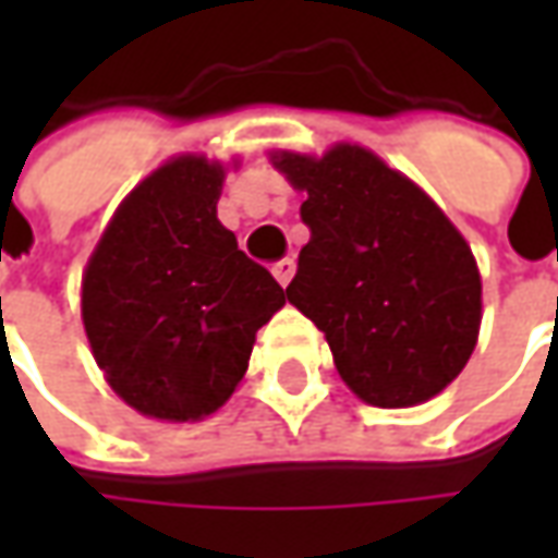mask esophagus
<instances>
[{
	"label": "esophagus",
	"instance_id": "34e87169",
	"mask_svg": "<svg viewBox=\"0 0 558 558\" xmlns=\"http://www.w3.org/2000/svg\"><path fill=\"white\" fill-rule=\"evenodd\" d=\"M275 278H278L280 287H287L292 280V275H295V259H280V263H275Z\"/></svg>",
	"mask_w": 558,
	"mask_h": 558
}]
</instances>
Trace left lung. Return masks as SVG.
<instances>
[{
	"label": "left lung",
	"mask_w": 558,
	"mask_h": 558,
	"mask_svg": "<svg viewBox=\"0 0 558 558\" xmlns=\"http://www.w3.org/2000/svg\"><path fill=\"white\" fill-rule=\"evenodd\" d=\"M271 163L307 194L311 242L287 299L326 335L340 379L383 410L436 398L478 340L481 275L466 239L362 146L275 151Z\"/></svg>",
	"instance_id": "left-lung-1"
}]
</instances>
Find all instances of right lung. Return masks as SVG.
I'll list each match as a JSON object with an SVG mask.
<instances>
[{"label":"right lung","instance_id":"1","mask_svg":"<svg viewBox=\"0 0 558 558\" xmlns=\"http://www.w3.org/2000/svg\"><path fill=\"white\" fill-rule=\"evenodd\" d=\"M223 167L182 155L116 208L83 271L92 355L128 407L199 421L242 383L287 295L218 220Z\"/></svg>","mask_w":558,"mask_h":558}]
</instances>
